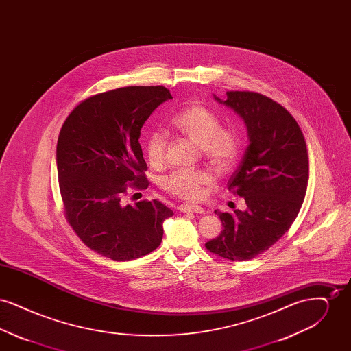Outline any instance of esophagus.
Segmentation results:
<instances>
[{
  "instance_id": "esophagus-1",
  "label": "esophagus",
  "mask_w": 351,
  "mask_h": 351,
  "mask_svg": "<svg viewBox=\"0 0 351 351\" xmlns=\"http://www.w3.org/2000/svg\"><path fill=\"white\" fill-rule=\"evenodd\" d=\"M179 210L182 213H199V215H204L205 209L197 206V205H191V204H183L179 206Z\"/></svg>"
}]
</instances>
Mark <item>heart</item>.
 Instances as JSON below:
<instances>
[{
  "instance_id": "obj_1",
  "label": "heart",
  "mask_w": 351,
  "mask_h": 351,
  "mask_svg": "<svg viewBox=\"0 0 351 351\" xmlns=\"http://www.w3.org/2000/svg\"><path fill=\"white\" fill-rule=\"evenodd\" d=\"M173 129L200 146L201 155L217 171L230 167L237 158L239 139L233 130L219 129V121L213 112L200 104L184 108L171 121ZM167 136L155 130L145 142V152L151 166L163 163ZM212 173L206 169H178L163 179L168 193L183 200H199L204 186L212 183Z\"/></svg>"
}]
</instances>
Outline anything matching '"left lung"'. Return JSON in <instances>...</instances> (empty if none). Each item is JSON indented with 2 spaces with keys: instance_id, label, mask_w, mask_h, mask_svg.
I'll list each match as a JSON object with an SVG mask.
<instances>
[{
  "instance_id": "left-lung-1",
  "label": "left lung",
  "mask_w": 351,
  "mask_h": 351,
  "mask_svg": "<svg viewBox=\"0 0 351 351\" xmlns=\"http://www.w3.org/2000/svg\"><path fill=\"white\" fill-rule=\"evenodd\" d=\"M245 122L249 146L228 186L247 209L216 210L223 230L205 243L230 261H249L268 250L291 228L300 212L309 179V158L300 126L287 109L254 92L213 96Z\"/></svg>"
}]
</instances>
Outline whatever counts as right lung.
<instances>
[{"instance_id": "add662e5", "label": "right lung", "mask_w": 351, "mask_h": 351, "mask_svg": "<svg viewBox=\"0 0 351 351\" xmlns=\"http://www.w3.org/2000/svg\"><path fill=\"white\" fill-rule=\"evenodd\" d=\"M171 99L165 86L100 93L80 102L59 134L56 167L68 222L89 249L113 261H132L155 250L163 238V222L173 216L159 201L122 202L129 186H149L141 129Z\"/></svg>"}]
</instances>
